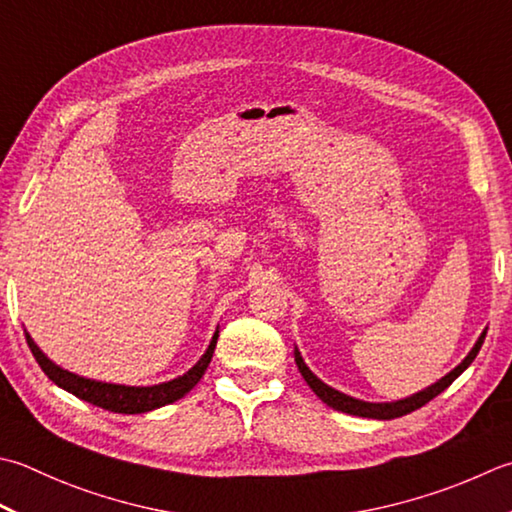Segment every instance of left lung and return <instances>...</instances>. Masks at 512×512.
<instances>
[{
	"instance_id": "obj_1",
	"label": "left lung",
	"mask_w": 512,
	"mask_h": 512,
	"mask_svg": "<svg viewBox=\"0 0 512 512\" xmlns=\"http://www.w3.org/2000/svg\"><path fill=\"white\" fill-rule=\"evenodd\" d=\"M484 337H486V330L482 333V337L477 339V344H475V348L470 350L468 353V357L464 359L462 364H459L455 370H450V373L446 375V377H442L439 379L437 384H433V386H428L426 390H422V393H417V395H413V397H408V399H399V402H393V404H370V402H359V399H353V397H348V395H344V393H339V390H335V388H330V386H326L322 379H317L313 373H310L308 370V366L304 364V359H302V355L297 353L295 350V362H297V368H299V373H302V377L306 379V384L313 388V393L322 399L324 404H328L330 408H335V410H339V413H346V415H355V417H368V419H395V417H402V415H408V413H413V410H417V408H422L424 404H428L430 399H435L439 393H444V390L455 382V379L464 373V370L473 364V359L477 357V353H479V348H482V344H484Z\"/></svg>"
}]
</instances>
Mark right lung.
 <instances>
[{
  "label": "right lung",
  "instance_id": "obj_1",
  "mask_svg": "<svg viewBox=\"0 0 512 512\" xmlns=\"http://www.w3.org/2000/svg\"><path fill=\"white\" fill-rule=\"evenodd\" d=\"M217 337L219 333L213 335V342H210L208 350L204 357L188 370L186 375L173 379V382L166 384H157V386H117V384H104V382H95V379H86L68 373V370L55 366L50 359L35 346L33 339L26 333V342L30 353L35 355L37 364L42 366L48 379H53L57 386H62L68 393H73L75 397L84 399L88 404H95L104 410H110V413H124V415H137V413H148V410H155L159 406L173 404L177 399H182L188 390H193V386L204 377L206 368L213 359L215 346H217Z\"/></svg>",
  "mask_w": 512,
  "mask_h": 512
}]
</instances>
